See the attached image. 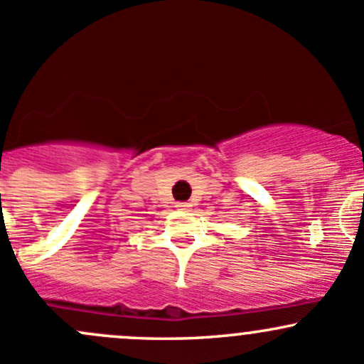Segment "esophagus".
Instances as JSON below:
<instances>
[{
  "mask_svg": "<svg viewBox=\"0 0 364 364\" xmlns=\"http://www.w3.org/2000/svg\"><path fill=\"white\" fill-rule=\"evenodd\" d=\"M174 208L179 209V211H186V209H190V204L188 202H176Z\"/></svg>",
  "mask_w": 364,
  "mask_h": 364,
  "instance_id": "34e87169",
  "label": "esophagus"
}]
</instances>
